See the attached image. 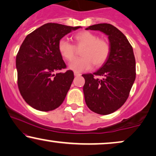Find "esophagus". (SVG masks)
Returning <instances> with one entry per match:
<instances>
[{
    "label": "esophagus",
    "instance_id": "34e87169",
    "mask_svg": "<svg viewBox=\"0 0 156 156\" xmlns=\"http://www.w3.org/2000/svg\"><path fill=\"white\" fill-rule=\"evenodd\" d=\"M74 75H75V76H81V74L79 73H78V72H74Z\"/></svg>",
    "mask_w": 156,
    "mask_h": 156
}]
</instances>
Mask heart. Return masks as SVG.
I'll list each match as a JSON object with an SVG mask.
<instances>
[{"label": "heart", "mask_w": 156, "mask_h": 156, "mask_svg": "<svg viewBox=\"0 0 156 156\" xmlns=\"http://www.w3.org/2000/svg\"><path fill=\"white\" fill-rule=\"evenodd\" d=\"M74 40L77 47H83L80 53L82 57L75 61L76 46L64 38L60 39L58 43V49L61 56L68 61H73L70 64V68L74 71H86L90 69L93 64L95 67H100L108 58L111 45L106 39L85 30L76 33Z\"/></svg>", "instance_id": "b5f03b06"}]
</instances>
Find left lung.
<instances>
[{
    "label": "left lung",
    "mask_w": 156,
    "mask_h": 156,
    "mask_svg": "<svg viewBox=\"0 0 156 156\" xmlns=\"http://www.w3.org/2000/svg\"><path fill=\"white\" fill-rule=\"evenodd\" d=\"M86 30L102 31L108 36V58L96 72L82 75L87 106L94 113L108 115L119 109L129 96L136 75L133 51L125 35L111 24L93 25Z\"/></svg>",
    "instance_id": "8db88e82"
}]
</instances>
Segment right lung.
I'll list each match as a JSON object with an SVG mask.
<instances>
[{"mask_svg": "<svg viewBox=\"0 0 156 156\" xmlns=\"http://www.w3.org/2000/svg\"><path fill=\"white\" fill-rule=\"evenodd\" d=\"M80 28L48 23L28 34L16 55L18 86L23 98L33 108L53 111L67 95L74 73L66 65L58 49L59 40Z\"/></svg>", "mask_w": 156, "mask_h": 156, "instance_id": "add662e5", "label": "right lung"}]
</instances>
